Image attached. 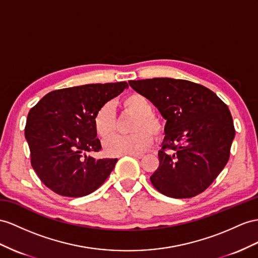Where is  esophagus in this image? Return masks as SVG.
Wrapping results in <instances>:
<instances>
[{"label": "esophagus", "mask_w": 258, "mask_h": 258, "mask_svg": "<svg viewBox=\"0 0 258 258\" xmlns=\"http://www.w3.org/2000/svg\"><path fill=\"white\" fill-rule=\"evenodd\" d=\"M131 156H132V157H134V158H136V159H142V158H144V155H136V154H132Z\"/></svg>", "instance_id": "obj_1"}]
</instances>
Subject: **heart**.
Returning <instances> with one entry per match:
<instances>
[{
    "label": "heart",
    "instance_id": "b5f03b06",
    "mask_svg": "<svg viewBox=\"0 0 258 258\" xmlns=\"http://www.w3.org/2000/svg\"><path fill=\"white\" fill-rule=\"evenodd\" d=\"M124 111L137 115L132 124L131 135H114L103 144L105 154L109 156L140 155L146 151L155 138H161L164 134V124L159 117L154 115V107L146 97L141 94H132L121 101ZM117 118L113 105L110 102L102 104L94 115V128L99 137L107 138L116 131ZM152 135L150 136V134Z\"/></svg>",
    "mask_w": 258,
    "mask_h": 258
}]
</instances>
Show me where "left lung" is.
Instances as JSON below:
<instances>
[{"instance_id": "left-lung-1", "label": "left lung", "mask_w": 258, "mask_h": 258, "mask_svg": "<svg viewBox=\"0 0 258 258\" xmlns=\"http://www.w3.org/2000/svg\"><path fill=\"white\" fill-rule=\"evenodd\" d=\"M167 120L154 187L172 198L203 193L226 166L235 135L228 105L203 85L184 79L131 81Z\"/></svg>"}]
</instances>
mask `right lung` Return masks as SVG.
Here are the masks:
<instances>
[{
    "label": "right lung",
    "instance_id": "1",
    "mask_svg": "<svg viewBox=\"0 0 258 258\" xmlns=\"http://www.w3.org/2000/svg\"><path fill=\"white\" fill-rule=\"evenodd\" d=\"M126 87L121 82L58 89L30 109L25 137L31 167L45 186L61 196L82 197L108 179L117 159L87 156L101 150L94 115Z\"/></svg>",
    "mask_w": 258,
    "mask_h": 258
}]
</instances>
